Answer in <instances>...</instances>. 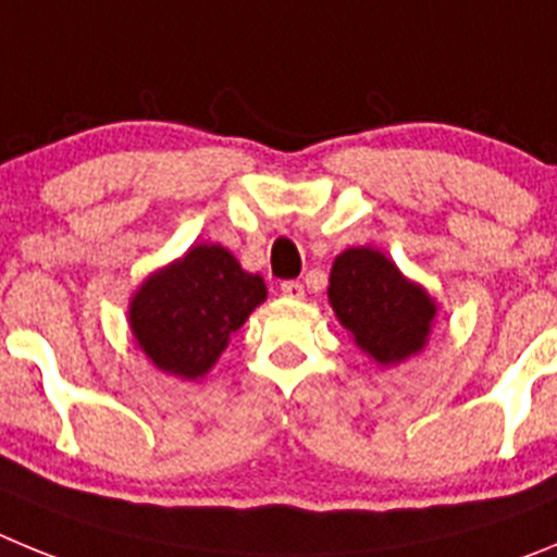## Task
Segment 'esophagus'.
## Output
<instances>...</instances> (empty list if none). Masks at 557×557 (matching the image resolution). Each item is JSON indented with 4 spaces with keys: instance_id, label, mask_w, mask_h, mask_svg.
<instances>
[{
    "instance_id": "1",
    "label": "esophagus",
    "mask_w": 557,
    "mask_h": 557,
    "mask_svg": "<svg viewBox=\"0 0 557 557\" xmlns=\"http://www.w3.org/2000/svg\"><path fill=\"white\" fill-rule=\"evenodd\" d=\"M280 290H283V297H288V299H302L305 297V285L299 283V280H285V283L280 285Z\"/></svg>"
}]
</instances>
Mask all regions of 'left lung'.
I'll use <instances>...</instances> for the list:
<instances>
[{
	"label": "left lung",
	"instance_id": "left-lung-1",
	"mask_svg": "<svg viewBox=\"0 0 557 557\" xmlns=\"http://www.w3.org/2000/svg\"><path fill=\"white\" fill-rule=\"evenodd\" d=\"M327 297L355 344L380 366L403 363L428 344L435 302L377 249L341 252L330 272Z\"/></svg>",
	"mask_w": 557,
	"mask_h": 557
}]
</instances>
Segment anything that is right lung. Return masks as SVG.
I'll return each mask as SVG.
<instances>
[{"instance_id": "right-lung-1", "label": "right lung", "mask_w": 557, "mask_h": 557, "mask_svg": "<svg viewBox=\"0 0 557 557\" xmlns=\"http://www.w3.org/2000/svg\"><path fill=\"white\" fill-rule=\"evenodd\" d=\"M263 299L260 274L244 272L219 244H197L135 290L129 330L160 372L197 380Z\"/></svg>"}]
</instances>
